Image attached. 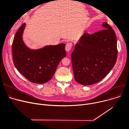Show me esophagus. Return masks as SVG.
<instances>
[{
  "label": "esophagus",
  "instance_id": "34e87169",
  "mask_svg": "<svg viewBox=\"0 0 129 129\" xmlns=\"http://www.w3.org/2000/svg\"><path fill=\"white\" fill-rule=\"evenodd\" d=\"M72 46L73 44L72 43L69 42V43H67L65 46V50L67 52H70L71 51V50L72 48Z\"/></svg>",
  "mask_w": 129,
  "mask_h": 129
}]
</instances>
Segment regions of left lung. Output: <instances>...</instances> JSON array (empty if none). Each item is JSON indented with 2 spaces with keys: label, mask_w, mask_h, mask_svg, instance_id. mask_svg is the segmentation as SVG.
<instances>
[{
  "label": "left lung",
  "mask_w": 129,
  "mask_h": 129,
  "mask_svg": "<svg viewBox=\"0 0 129 129\" xmlns=\"http://www.w3.org/2000/svg\"><path fill=\"white\" fill-rule=\"evenodd\" d=\"M93 34L85 33L72 53L74 77L83 85L96 84L106 77L116 63L117 37L107 22Z\"/></svg>",
  "instance_id": "8db88e82"
}]
</instances>
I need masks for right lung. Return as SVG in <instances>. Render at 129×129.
Listing matches in <instances>:
<instances>
[{"label": "right lung", "instance_id": "right-lung-1", "mask_svg": "<svg viewBox=\"0 0 129 129\" xmlns=\"http://www.w3.org/2000/svg\"><path fill=\"white\" fill-rule=\"evenodd\" d=\"M24 26L25 23L20 26L13 38L12 46L13 64L30 82L44 84L51 79L59 62L66 56L65 44L61 43L31 50L25 46L22 40Z\"/></svg>", "mask_w": 129, "mask_h": 129}]
</instances>
